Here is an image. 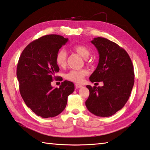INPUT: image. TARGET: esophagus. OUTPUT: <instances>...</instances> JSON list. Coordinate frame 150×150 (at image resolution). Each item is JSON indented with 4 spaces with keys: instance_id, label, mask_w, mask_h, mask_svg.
<instances>
[{
    "instance_id": "1",
    "label": "esophagus",
    "mask_w": 150,
    "mask_h": 150,
    "mask_svg": "<svg viewBox=\"0 0 150 150\" xmlns=\"http://www.w3.org/2000/svg\"><path fill=\"white\" fill-rule=\"evenodd\" d=\"M75 86H76V88H80L83 87V86L82 84H80V83H76Z\"/></svg>"
}]
</instances>
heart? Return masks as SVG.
<instances>
[{
  "label": "heart",
  "mask_w": 150,
  "mask_h": 150,
  "mask_svg": "<svg viewBox=\"0 0 150 150\" xmlns=\"http://www.w3.org/2000/svg\"><path fill=\"white\" fill-rule=\"evenodd\" d=\"M74 51L83 58L88 57L90 54V51L88 47L82 45H76L72 47ZM67 54L65 50L60 49L57 52L55 57V62L59 67H64L67 64ZM88 74V70L86 69L72 70L66 74L64 78L66 79L74 82L80 83L82 81L83 78Z\"/></svg>",
  "instance_id": "1"
}]
</instances>
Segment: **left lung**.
<instances>
[{
  "label": "left lung",
  "instance_id": "1",
  "mask_svg": "<svg viewBox=\"0 0 150 150\" xmlns=\"http://www.w3.org/2000/svg\"><path fill=\"white\" fill-rule=\"evenodd\" d=\"M91 42L98 49L99 59L90 80L103 82V86H86L90 96L86 105L96 116L110 117L121 109L129 98L134 83L132 62L124 49L109 39L96 38Z\"/></svg>",
  "mask_w": 150,
  "mask_h": 150
}]
</instances>
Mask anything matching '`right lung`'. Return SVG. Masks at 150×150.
Instances as JSON below:
<instances>
[{
  "label": "right lung",
  "instance_id": "right-lung-1",
  "mask_svg": "<svg viewBox=\"0 0 150 150\" xmlns=\"http://www.w3.org/2000/svg\"><path fill=\"white\" fill-rule=\"evenodd\" d=\"M68 39L59 35L41 37L26 46L17 65L20 92L25 103L42 118L54 117L65 109L68 97L74 90L72 82L65 80L53 88L52 81L59 67L55 57Z\"/></svg>",
  "mask_w": 150,
  "mask_h": 150
}]
</instances>
